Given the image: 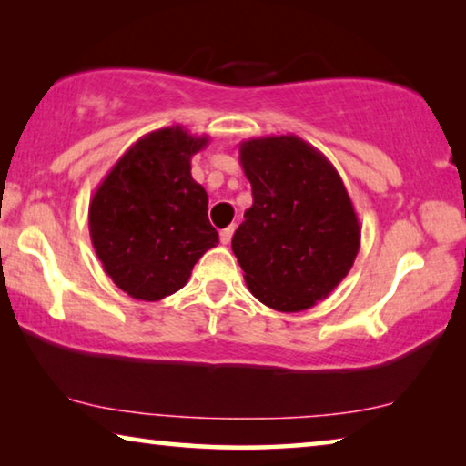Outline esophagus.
<instances>
[{
  "instance_id": "34e87169",
  "label": "esophagus",
  "mask_w": 466,
  "mask_h": 466,
  "mask_svg": "<svg viewBox=\"0 0 466 466\" xmlns=\"http://www.w3.org/2000/svg\"><path fill=\"white\" fill-rule=\"evenodd\" d=\"M232 234H234V226H228L222 232H219V240H222V244H230Z\"/></svg>"
}]
</instances>
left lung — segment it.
I'll list each match as a JSON object with an SVG mask.
<instances>
[{
    "instance_id": "8db88e82",
    "label": "left lung",
    "mask_w": 466,
    "mask_h": 466,
    "mask_svg": "<svg viewBox=\"0 0 466 466\" xmlns=\"http://www.w3.org/2000/svg\"><path fill=\"white\" fill-rule=\"evenodd\" d=\"M240 164L252 187L232 238L244 281L273 310H309L358 257L361 228L350 193L327 156L291 133L242 141Z\"/></svg>"
}]
</instances>
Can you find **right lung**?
<instances>
[{
	"instance_id": "1",
	"label": "right lung",
	"mask_w": 466,
	"mask_h": 466,
	"mask_svg": "<svg viewBox=\"0 0 466 466\" xmlns=\"http://www.w3.org/2000/svg\"><path fill=\"white\" fill-rule=\"evenodd\" d=\"M209 144L180 125L137 139L94 191L92 247L115 286L156 302L191 278L219 242L208 219V193L191 177V157Z\"/></svg>"
}]
</instances>
